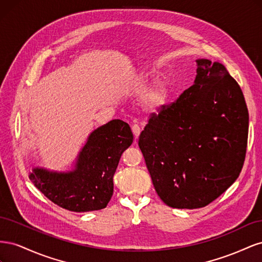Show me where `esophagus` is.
<instances>
[{
  "mask_svg": "<svg viewBox=\"0 0 262 262\" xmlns=\"http://www.w3.org/2000/svg\"><path fill=\"white\" fill-rule=\"evenodd\" d=\"M132 132H133V134H134V138H136V142H137V139H138V137L140 136V132H141L140 125L137 124V123H134V124L132 125Z\"/></svg>",
  "mask_w": 262,
  "mask_h": 262,
  "instance_id": "obj_1",
  "label": "esophagus"
}]
</instances>
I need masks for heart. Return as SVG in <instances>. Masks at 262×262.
<instances>
[{
    "instance_id": "b5f03b06",
    "label": "heart",
    "mask_w": 262,
    "mask_h": 262,
    "mask_svg": "<svg viewBox=\"0 0 262 262\" xmlns=\"http://www.w3.org/2000/svg\"><path fill=\"white\" fill-rule=\"evenodd\" d=\"M157 80L158 75L155 72H146L143 75H141L138 80V90L140 92H143ZM169 96L170 90L168 83L166 81H158L143 95L142 106L149 113H158L167 104Z\"/></svg>"
}]
</instances>
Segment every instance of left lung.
Instances as JSON below:
<instances>
[{"label":"left lung","instance_id":"obj_1","mask_svg":"<svg viewBox=\"0 0 262 262\" xmlns=\"http://www.w3.org/2000/svg\"><path fill=\"white\" fill-rule=\"evenodd\" d=\"M194 84L141 132L154 188L173 209H199L225 192L245 162L249 116L241 86L223 64L196 60Z\"/></svg>","mask_w":262,"mask_h":262}]
</instances>
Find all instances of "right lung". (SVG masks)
Here are the masks:
<instances>
[{
	"mask_svg": "<svg viewBox=\"0 0 262 262\" xmlns=\"http://www.w3.org/2000/svg\"><path fill=\"white\" fill-rule=\"evenodd\" d=\"M133 142L128 123L115 119L93 131L78 155L75 170L35 168L29 179L59 207L72 212L105 209L114 193V175L121 154Z\"/></svg>",
	"mask_w": 262,
	"mask_h": 262,
	"instance_id": "obj_1",
	"label": "right lung"
}]
</instances>
